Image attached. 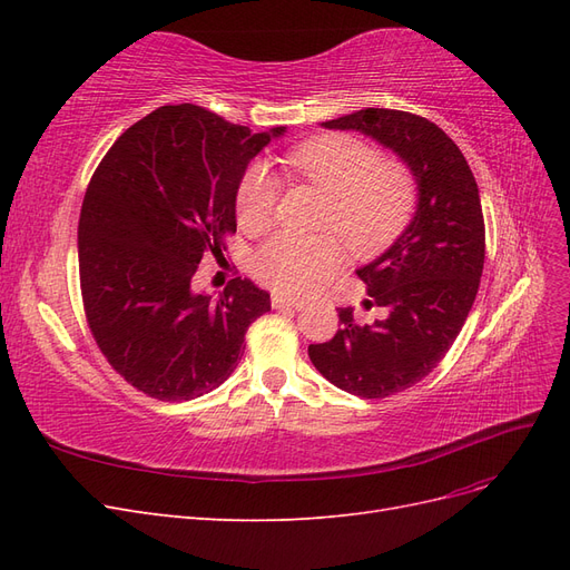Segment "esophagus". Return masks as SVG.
Instances as JSON below:
<instances>
[{"mask_svg":"<svg viewBox=\"0 0 570 570\" xmlns=\"http://www.w3.org/2000/svg\"><path fill=\"white\" fill-rule=\"evenodd\" d=\"M271 304H273V308H302V306H304L302 299L285 297V295H273V297H271Z\"/></svg>","mask_w":570,"mask_h":570,"instance_id":"esophagus-1","label":"esophagus"}]
</instances>
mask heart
<instances>
[{
    "instance_id": "obj_1",
    "label": "heart",
    "mask_w": 570,
    "mask_h": 570,
    "mask_svg": "<svg viewBox=\"0 0 570 570\" xmlns=\"http://www.w3.org/2000/svg\"><path fill=\"white\" fill-rule=\"evenodd\" d=\"M289 168L331 197L323 226L337 230L352 252L385 245L404 226L413 206V180L402 164L344 135L308 140L287 154ZM281 197V183L264 161L247 166L237 185V218L249 233H264ZM340 264L333 235H273L254 256L258 281L285 295H304Z\"/></svg>"
}]
</instances>
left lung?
I'll return each instance as SVG.
<instances>
[{
	"instance_id": "left-lung-1",
	"label": "left lung",
	"mask_w": 570,
	"mask_h": 570,
	"mask_svg": "<svg viewBox=\"0 0 570 570\" xmlns=\"http://www.w3.org/2000/svg\"><path fill=\"white\" fill-rule=\"evenodd\" d=\"M356 130L392 149L416 180V212L402 235L356 273L383 321L358 325L340 308L331 342L308 344V358L335 387L383 400L433 371L469 318L485 264V220L475 178L461 149L435 124L394 109H361L321 124Z\"/></svg>"
}]
</instances>
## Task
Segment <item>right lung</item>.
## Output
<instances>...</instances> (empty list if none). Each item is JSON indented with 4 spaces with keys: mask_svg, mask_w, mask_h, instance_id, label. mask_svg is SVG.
I'll return each mask as SVG.
<instances>
[{
    "mask_svg": "<svg viewBox=\"0 0 570 570\" xmlns=\"http://www.w3.org/2000/svg\"><path fill=\"white\" fill-rule=\"evenodd\" d=\"M285 126L252 132L195 105L159 107L97 166L78 223L85 314L109 364L140 392L187 402L228 381L271 295L235 278L195 287L202 256H223L249 161Z\"/></svg>",
    "mask_w": 570,
    "mask_h": 570,
    "instance_id": "1",
    "label": "right lung"
}]
</instances>
